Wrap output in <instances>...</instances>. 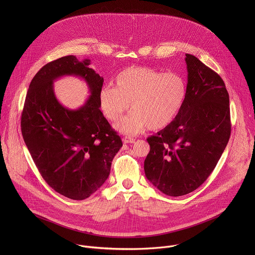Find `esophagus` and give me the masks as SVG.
Segmentation results:
<instances>
[{"label": "esophagus", "instance_id": "obj_1", "mask_svg": "<svg viewBox=\"0 0 255 255\" xmlns=\"http://www.w3.org/2000/svg\"><path fill=\"white\" fill-rule=\"evenodd\" d=\"M135 138H133V137H124L123 138V142L126 144V143H134L135 142Z\"/></svg>", "mask_w": 255, "mask_h": 255}]
</instances>
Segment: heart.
<instances>
[{
  "instance_id": "1",
  "label": "heart",
  "mask_w": 255,
  "mask_h": 255,
  "mask_svg": "<svg viewBox=\"0 0 255 255\" xmlns=\"http://www.w3.org/2000/svg\"><path fill=\"white\" fill-rule=\"evenodd\" d=\"M187 96V83L177 72H162L150 67H129L115 80V88L105 86L99 93L104 116L118 121L129 109L132 112L115 128L134 135L145 127L159 130L177 116Z\"/></svg>"
}]
</instances>
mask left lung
I'll return each mask as SVG.
<instances>
[{
  "label": "left lung",
  "mask_w": 255,
  "mask_h": 255,
  "mask_svg": "<svg viewBox=\"0 0 255 255\" xmlns=\"http://www.w3.org/2000/svg\"><path fill=\"white\" fill-rule=\"evenodd\" d=\"M185 103L175 119L147 138V179L170 197L198 189L219 161L231 134L229 95L221 77L187 53Z\"/></svg>",
  "instance_id": "8db88e82"
}]
</instances>
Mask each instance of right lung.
<instances>
[{
	"label": "right lung",
	"instance_id": "right-lung-1",
	"mask_svg": "<svg viewBox=\"0 0 255 255\" xmlns=\"http://www.w3.org/2000/svg\"><path fill=\"white\" fill-rule=\"evenodd\" d=\"M90 63L67 55L45 64L30 83L21 116L23 139L41 176L71 200H85L103 186L123 145L100 110L104 79ZM63 75L82 77L89 86L91 96L77 111L54 95L53 82Z\"/></svg>",
	"mask_w": 255,
	"mask_h": 255
}]
</instances>
